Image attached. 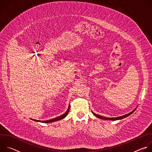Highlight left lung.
<instances>
[{
    "label": "left lung",
    "mask_w": 152,
    "mask_h": 152,
    "mask_svg": "<svg viewBox=\"0 0 152 152\" xmlns=\"http://www.w3.org/2000/svg\"><path fill=\"white\" fill-rule=\"evenodd\" d=\"M135 110H136V108H135V109L133 111H132L131 113H129V114H126V115H123V116H120V117H116V118H106V117H103V116H101V115L96 114H94V113H93V114H94L95 116H96L97 117H98V118H102V119H103V120H120V119L124 118H125V117H126L130 115L131 114H132Z\"/></svg>",
    "instance_id": "8db88e82"
}]
</instances>
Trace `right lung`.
Wrapping results in <instances>:
<instances>
[{
	"label": "right lung",
	"mask_w": 152,
	"mask_h": 152,
	"mask_svg": "<svg viewBox=\"0 0 152 152\" xmlns=\"http://www.w3.org/2000/svg\"><path fill=\"white\" fill-rule=\"evenodd\" d=\"M69 110H70V106L69 107L68 110L67 111L66 113H65L64 114H62V115H61V116H59V117H56V118H53V119H51V120H46V121H39V120H33L36 121H39V122H41V123H51V122L61 120V119L64 118V117H66V115H67L69 111Z\"/></svg>",
	"instance_id": "add662e5"
}]
</instances>
